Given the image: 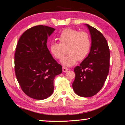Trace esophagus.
Segmentation results:
<instances>
[{
    "instance_id": "34e87169",
    "label": "esophagus",
    "mask_w": 125,
    "mask_h": 125,
    "mask_svg": "<svg viewBox=\"0 0 125 125\" xmlns=\"http://www.w3.org/2000/svg\"><path fill=\"white\" fill-rule=\"evenodd\" d=\"M68 71V68L65 67V66H63V67H62V71H63V72H65Z\"/></svg>"
}]
</instances>
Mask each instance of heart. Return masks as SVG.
I'll list each match as a JSON object with an SVG mask.
<instances>
[{
	"mask_svg": "<svg viewBox=\"0 0 125 125\" xmlns=\"http://www.w3.org/2000/svg\"><path fill=\"white\" fill-rule=\"evenodd\" d=\"M59 42H52L50 45V50L55 58L61 60L62 64L70 66L75 64L77 60H83L88 56L91 46L90 35L84 31L73 29H66L59 36ZM67 50H66V49Z\"/></svg>",
	"mask_w": 125,
	"mask_h": 125,
	"instance_id": "obj_1",
	"label": "heart"
}]
</instances>
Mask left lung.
I'll return each instance as SVG.
<instances>
[{
  "label": "left lung",
  "mask_w": 125,
  "mask_h": 125,
  "mask_svg": "<svg viewBox=\"0 0 125 125\" xmlns=\"http://www.w3.org/2000/svg\"><path fill=\"white\" fill-rule=\"evenodd\" d=\"M91 36L88 56L74 68L75 79L72 83L74 92L82 97H91L101 90L109 72L110 50L107 42L96 29L87 25Z\"/></svg>",
  "instance_id": "obj_1"
}]
</instances>
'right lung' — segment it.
Returning a JSON list of instances; mask_svg holds the SVG:
<instances>
[{
	"label": "right lung",
	"instance_id": "right-lung-1",
	"mask_svg": "<svg viewBox=\"0 0 125 125\" xmlns=\"http://www.w3.org/2000/svg\"><path fill=\"white\" fill-rule=\"evenodd\" d=\"M54 30L43 25L31 27L22 34L16 47V77L24 93L34 99L51 96L54 77L62 72V66L53 59L46 45L48 36Z\"/></svg>",
	"mask_w": 125,
	"mask_h": 125
}]
</instances>
